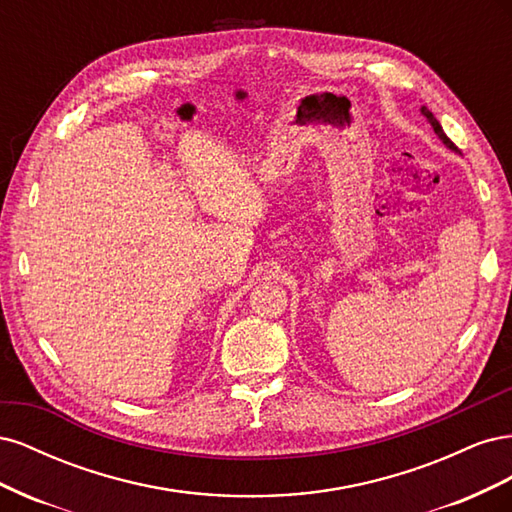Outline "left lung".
Wrapping results in <instances>:
<instances>
[{"label": "left lung", "mask_w": 512, "mask_h": 512, "mask_svg": "<svg viewBox=\"0 0 512 512\" xmlns=\"http://www.w3.org/2000/svg\"><path fill=\"white\" fill-rule=\"evenodd\" d=\"M421 113L427 117V121L431 123V128H433V132H436L438 134V138H440V141L448 147V149H453V151H457V147H455V143L451 141V138H448L446 134H444V130H442V126H440V121L436 119V117H433V113L429 111V108H425V106H421Z\"/></svg>", "instance_id": "obj_1"}]
</instances>
